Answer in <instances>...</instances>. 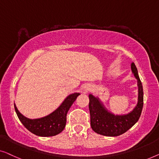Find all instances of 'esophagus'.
Masks as SVG:
<instances>
[{"mask_svg": "<svg viewBox=\"0 0 159 159\" xmlns=\"http://www.w3.org/2000/svg\"><path fill=\"white\" fill-rule=\"evenodd\" d=\"M91 90V86H85L84 88V92H88L89 91Z\"/></svg>", "mask_w": 159, "mask_h": 159, "instance_id": "1", "label": "esophagus"}]
</instances>
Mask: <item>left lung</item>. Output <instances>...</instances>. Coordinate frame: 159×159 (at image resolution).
Instances as JSON below:
<instances>
[{"mask_svg": "<svg viewBox=\"0 0 159 159\" xmlns=\"http://www.w3.org/2000/svg\"><path fill=\"white\" fill-rule=\"evenodd\" d=\"M131 70L137 79L138 96L137 104L129 112L115 115L106 108L99 97L91 93L89 95L91 126L95 133L102 135L115 137L127 132L139 120L143 107V90L134 62L131 63Z\"/></svg>", "mask_w": 159, "mask_h": 159, "instance_id": "1", "label": "left lung"}]
</instances>
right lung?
Segmentation results:
<instances>
[{"label":"right lung","instance_id":"1","mask_svg":"<svg viewBox=\"0 0 159 159\" xmlns=\"http://www.w3.org/2000/svg\"><path fill=\"white\" fill-rule=\"evenodd\" d=\"M79 95L80 93L77 92L69 94L55 111L43 117L36 119L26 117L18 110L14 104L15 111L20 121L29 131L41 137H50L63 130L66 124L67 113Z\"/></svg>","mask_w":159,"mask_h":159}]
</instances>
